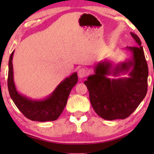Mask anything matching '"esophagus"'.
Returning <instances> with one entry per match:
<instances>
[{
    "instance_id": "esophagus-1",
    "label": "esophagus",
    "mask_w": 154,
    "mask_h": 154,
    "mask_svg": "<svg viewBox=\"0 0 154 154\" xmlns=\"http://www.w3.org/2000/svg\"><path fill=\"white\" fill-rule=\"evenodd\" d=\"M88 75V70L85 68H81L78 70V76L80 78H83Z\"/></svg>"
}]
</instances>
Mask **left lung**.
Masks as SVG:
<instances>
[{
  "label": "left lung",
  "instance_id": "8db88e82",
  "mask_svg": "<svg viewBox=\"0 0 154 154\" xmlns=\"http://www.w3.org/2000/svg\"><path fill=\"white\" fill-rule=\"evenodd\" d=\"M135 46L128 47L132 59L113 68L109 61L100 62L95 74L84 82L87 86L92 106L98 116L106 120L124 119L137 109L146 97L148 90V68L141 41L137 35L130 32ZM130 77L110 79L108 75L126 73L130 69Z\"/></svg>",
  "mask_w": 154,
  "mask_h": 154
}]
</instances>
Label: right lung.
<instances>
[{
  "instance_id": "obj_1",
  "label": "right lung",
  "mask_w": 154,
  "mask_h": 154,
  "mask_svg": "<svg viewBox=\"0 0 154 154\" xmlns=\"http://www.w3.org/2000/svg\"><path fill=\"white\" fill-rule=\"evenodd\" d=\"M14 52L9 58L8 75V92L14 103L24 116L32 121L47 122L57 119L66 106L72 88L78 81L77 72L63 80L48 98L38 100H32L21 95L16 89L12 64Z\"/></svg>"
}]
</instances>
